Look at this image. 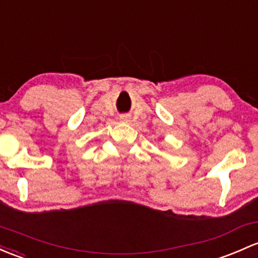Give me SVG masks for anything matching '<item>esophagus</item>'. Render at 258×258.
<instances>
[{"mask_svg": "<svg viewBox=\"0 0 258 258\" xmlns=\"http://www.w3.org/2000/svg\"><path fill=\"white\" fill-rule=\"evenodd\" d=\"M120 120H121L122 122H126V123H127V122L131 121V117H130L128 115H122L121 117H120Z\"/></svg>", "mask_w": 258, "mask_h": 258, "instance_id": "34e87169", "label": "esophagus"}]
</instances>
